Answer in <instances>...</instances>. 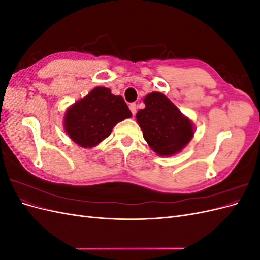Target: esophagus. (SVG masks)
<instances>
[{
    "label": "esophagus",
    "instance_id": "esophagus-1",
    "mask_svg": "<svg viewBox=\"0 0 260 260\" xmlns=\"http://www.w3.org/2000/svg\"><path fill=\"white\" fill-rule=\"evenodd\" d=\"M129 108H130V111H131L132 115L135 116L136 113H137V104H136V103H131V104L129 105Z\"/></svg>",
    "mask_w": 260,
    "mask_h": 260
}]
</instances>
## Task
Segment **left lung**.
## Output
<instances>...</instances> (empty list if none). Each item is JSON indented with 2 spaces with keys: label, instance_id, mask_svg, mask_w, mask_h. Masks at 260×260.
<instances>
[{
  "label": "left lung",
  "instance_id": "left-lung-1",
  "mask_svg": "<svg viewBox=\"0 0 260 260\" xmlns=\"http://www.w3.org/2000/svg\"><path fill=\"white\" fill-rule=\"evenodd\" d=\"M143 102L136 117L149 147L162 157L180 153L194 137L192 120L160 92L148 93Z\"/></svg>",
  "mask_w": 260,
  "mask_h": 260
}]
</instances>
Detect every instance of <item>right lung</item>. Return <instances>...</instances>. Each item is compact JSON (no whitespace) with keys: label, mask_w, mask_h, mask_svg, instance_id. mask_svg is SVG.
I'll list each match as a JSON object with an SVG mask.
<instances>
[{"label":"right lung","mask_w":260,"mask_h":260,"mask_svg":"<svg viewBox=\"0 0 260 260\" xmlns=\"http://www.w3.org/2000/svg\"><path fill=\"white\" fill-rule=\"evenodd\" d=\"M131 116L122 96L114 95L105 86H96L66 109L64 129L75 143L91 148L111 135L118 122Z\"/></svg>","instance_id":"right-lung-1"}]
</instances>
